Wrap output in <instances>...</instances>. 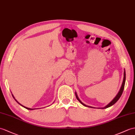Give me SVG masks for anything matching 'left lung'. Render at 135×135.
I'll list each match as a JSON object with an SVG mask.
<instances>
[{
    "instance_id": "obj_1",
    "label": "left lung",
    "mask_w": 135,
    "mask_h": 135,
    "mask_svg": "<svg viewBox=\"0 0 135 135\" xmlns=\"http://www.w3.org/2000/svg\"><path fill=\"white\" fill-rule=\"evenodd\" d=\"M125 71H124V79H123V83H122V86H121V88H120V91H119V92L118 93V94H117V95L115 96V98L112 100V101L109 103V104L107 105V106H106L105 107H104V108H103L102 109H106V108H109V107H110V106H112V105H113L114 103L116 102L119 99V98H120L121 97V95H122V94H123V91H124V86H125ZM75 95H76V98H77V99L78 100V101H79L81 103H82V104L83 105H84V106H86V107H90V108H93V107H91V106H87V105H86L85 104H84L83 103H82V102L80 101V100L79 99V98H78V95H77V94H76V93H75Z\"/></svg>"
}]
</instances>
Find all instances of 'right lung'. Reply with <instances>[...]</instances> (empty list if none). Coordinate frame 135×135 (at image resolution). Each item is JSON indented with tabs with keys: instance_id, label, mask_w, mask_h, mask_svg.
Here are the masks:
<instances>
[{
	"instance_id": "add662e5",
	"label": "right lung",
	"mask_w": 135,
	"mask_h": 135,
	"mask_svg": "<svg viewBox=\"0 0 135 135\" xmlns=\"http://www.w3.org/2000/svg\"><path fill=\"white\" fill-rule=\"evenodd\" d=\"M12 95V97H13V98H14L15 99V98H14V97L13 95ZM15 101H17V102H18V103H19V104H20V105H21L22 106H23V108H26V109H28V110H33V109H30V108H27V107H25V106H23V105H22L21 104H20V103H19V102H18V101H17V100H16V99H15Z\"/></svg>"
}]
</instances>
